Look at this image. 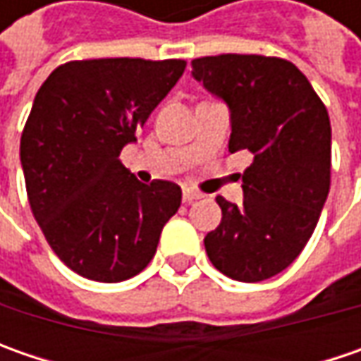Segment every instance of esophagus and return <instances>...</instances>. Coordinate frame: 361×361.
Instances as JSON below:
<instances>
[{"label":"esophagus","instance_id":"34e87169","mask_svg":"<svg viewBox=\"0 0 361 361\" xmlns=\"http://www.w3.org/2000/svg\"><path fill=\"white\" fill-rule=\"evenodd\" d=\"M197 199H202L201 192H197V190H192V188H185V190H183V201L185 202H192L197 201Z\"/></svg>","mask_w":361,"mask_h":361}]
</instances>
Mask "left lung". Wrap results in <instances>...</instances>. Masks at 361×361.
Instances as JSON below:
<instances>
[{"label": "left lung", "mask_w": 361, "mask_h": 361, "mask_svg": "<svg viewBox=\"0 0 361 361\" xmlns=\"http://www.w3.org/2000/svg\"><path fill=\"white\" fill-rule=\"evenodd\" d=\"M192 76L231 110L229 150H249L243 204L223 197V219L204 237L211 263L255 283L287 269L315 231L331 185L326 104L295 63L221 54L192 60Z\"/></svg>", "instance_id": "left-lung-1"}]
</instances>
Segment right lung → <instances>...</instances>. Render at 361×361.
<instances>
[{
  "label": "right lung",
  "instance_id": "1",
  "mask_svg": "<svg viewBox=\"0 0 361 361\" xmlns=\"http://www.w3.org/2000/svg\"><path fill=\"white\" fill-rule=\"evenodd\" d=\"M185 68V60H74L35 94L20 145L27 201L51 251L86 279L138 275L180 207L178 185L138 183L120 152Z\"/></svg>",
  "mask_w": 361,
  "mask_h": 361
}]
</instances>
